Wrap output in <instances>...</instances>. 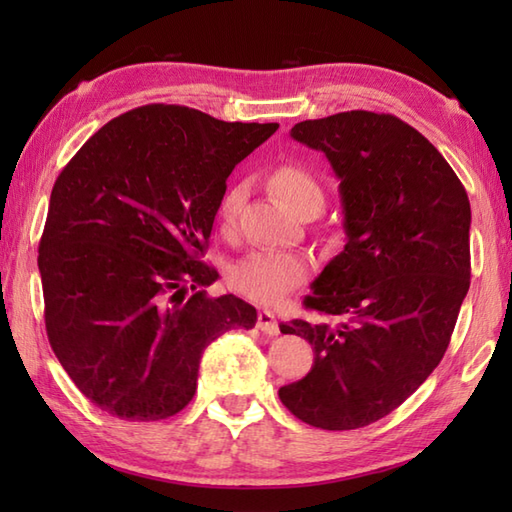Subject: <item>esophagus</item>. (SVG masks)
Instances as JSON below:
<instances>
[{
  "mask_svg": "<svg viewBox=\"0 0 512 512\" xmlns=\"http://www.w3.org/2000/svg\"><path fill=\"white\" fill-rule=\"evenodd\" d=\"M257 328L262 330L268 336H277L279 334V323L275 319V314L270 310H262L257 314Z\"/></svg>",
  "mask_w": 512,
  "mask_h": 512,
  "instance_id": "1",
  "label": "esophagus"
}]
</instances>
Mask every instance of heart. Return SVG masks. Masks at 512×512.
<instances>
[{"instance_id": "b5f03b06", "label": "heart", "mask_w": 512, "mask_h": 512, "mask_svg": "<svg viewBox=\"0 0 512 512\" xmlns=\"http://www.w3.org/2000/svg\"><path fill=\"white\" fill-rule=\"evenodd\" d=\"M275 189L284 195L286 202L295 206L301 213L312 204L323 206L325 191L319 178L310 169L297 162H286L273 171ZM246 202L244 184H233L220 200V222L226 233L235 231L239 213ZM310 262L303 255L284 253V250L257 248L250 250L246 257L239 259L228 268L226 281L231 290L239 297H244L262 306H275L281 299H286L292 290L299 288L308 277Z\"/></svg>"}]
</instances>
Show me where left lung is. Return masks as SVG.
Here are the masks:
<instances>
[{
	"label": "left lung",
	"instance_id": "1",
	"mask_svg": "<svg viewBox=\"0 0 512 512\" xmlns=\"http://www.w3.org/2000/svg\"><path fill=\"white\" fill-rule=\"evenodd\" d=\"M290 136L341 180L347 244L314 279L306 310L281 323L314 350L306 378L279 389L292 416L328 431L400 407L447 352L471 284V204L440 151L398 116L352 110Z\"/></svg>",
	"mask_w": 512,
	"mask_h": 512
}]
</instances>
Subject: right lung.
<instances>
[{"label":"right lung","mask_w":512,"mask_h":512,"mask_svg":"<svg viewBox=\"0 0 512 512\" xmlns=\"http://www.w3.org/2000/svg\"><path fill=\"white\" fill-rule=\"evenodd\" d=\"M151 103L103 125L52 187L39 242L46 332L81 394L121 420L189 405L204 347L257 310L209 297L202 262L226 178L277 132Z\"/></svg>","instance_id":"right-lung-1"}]
</instances>
